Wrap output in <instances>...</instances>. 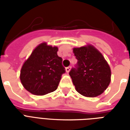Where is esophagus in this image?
<instances>
[{
    "mask_svg": "<svg viewBox=\"0 0 130 130\" xmlns=\"http://www.w3.org/2000/svg\"><path fill=\"white\" fill-rule=\"evenodd\" d=\"M70 68H71L70 66V67H68V68H65V71H66V72H67V73H68V72H69L70 71Z\"/></svg>",
    "mask_w": 130,
    "mask_h": 130,
    "instance_id": "obj_1",
    "label": "esophagus"
}]
</instances>
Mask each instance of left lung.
I'll return each instance as SVG.
<instances>
[{
    "mask_svg": "<svg viewBox=\"0 0 130 130\" xmlns=\"http://www.w3.org/2000/svg\"><path fill=\"white\" fill-rule=\"evenodd\" d=\"M78 60L76 68H72L70 76L75 89L88 98L99 96L109 86L111 72L108 62L98 49L91 44L73 48Z\"/></svg>",
    "mask_w": 130,
    "mask_h": 130,
    "instance_id": "1",
    "label": "left lung"
}]
</instances>
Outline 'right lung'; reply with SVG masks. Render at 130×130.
Masks as SVG:
<instances>
[{"mask_svg":"<svg viewBox=\"0 0 130 130\" xmlns=\"http://www.w3.org/2000/svg\"><path fill=\"white\" fill-rule=\"evenodd\" d=\"M58 50L57 46L46 42L35 48L20 72V80L26 90L35 95H44L56 90L65 72Z\"/></svg>","mask_w":130,"mask_h":130,"instance_id":"right-lung-1","label":"right lung"}]
</instances>
